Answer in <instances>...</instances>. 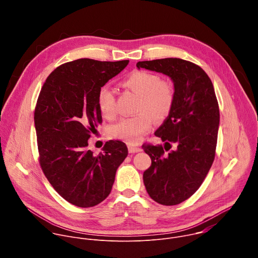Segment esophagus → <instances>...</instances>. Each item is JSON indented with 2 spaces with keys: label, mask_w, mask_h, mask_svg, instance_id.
Returning a JSON list of instances; mask_svg holds the SVG:
<instances>
[{
  "label": "esophagus",
  "mask_w": 258,
  "mask_h": 258,
  "mask_svg": "<svg viewBox=\"0 0 258 258\" xmlns=\"http://www.w3.org/2000/svg\"><path fill=\"white\" fill-rule=\"evenodd\" d=\"M127 148H128V152L130 153H138V152L142 151L141 148H139V147H136L134 145H128Z\"/></svg>",
  "instance_id": "esophagus-1"
}]
</instances>
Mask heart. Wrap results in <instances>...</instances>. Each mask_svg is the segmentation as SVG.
Instances as JSON below:
<instances>
[{
    "label": "heart",
    "instance_id": "b5f03b06",
    "mask_svg": "<svg viewBox=\"0 0 258 258\" xmlns=\"http://www.w3.org/2000/svg\"><path fill=\"white\" fill-rule=\"evenodd\" d=\"M123 86L139 95L136 112L132 117H124L108 127V136L112 139L122 140L130 144L138 143L148 133L156 120L164 119L170 112L174 91L172 86L155 73L145 70H135L124 79ZM97 103L102 115L112 119L116 115L115 97L112 90L107 86L99 89Z\"/></svg>",
    "mask_w": 258,
    "mask_h": 258
}]
</instances>
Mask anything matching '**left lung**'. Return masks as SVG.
I'll use <instances>...</instances> for the list:
<instances>
[{
  "mask_svg": "<svg viewBox=\"0 0 258 258\" xmlns=\"http://www.w3.org/2000/svg\"><path fill=\"white\" fill-rule=\"evenodd\" d=\"M137 67L163 73L173 83L171 110L155 132L164 146L143 145L152 161L143 179L154 201L176 205L199 189L214 160L219 109L213 85L200 66L179 58L140 61Z\"/></svg>",
  "mask_w": 258,
  "mask_h": 258,
  "instance_id": "left-lung-1",
  "label": "left lung"
}]
</instances>
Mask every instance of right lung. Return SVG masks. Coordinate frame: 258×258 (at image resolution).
<instances>
[{
    "instance_id": "right-lung-1",
    "label": "right lung",
    "mask_w": 258,
    "mask_h": 258,
    "mask_svg": "<svg viewBox=\"0 0 258 258\" xmlns=\"http://www.w3.org/2000/svg\"><path fill=\"white\" fill-rule=\"evenodd\" d=\"M128 60L79 59L47 78L34 110L41 167L57 193L79 207H93L111 192L118 166L127 156L121 141H109L94 155L87 147L102 122L99 89L125 68Z\"/></svg>"
}]
</instances>
